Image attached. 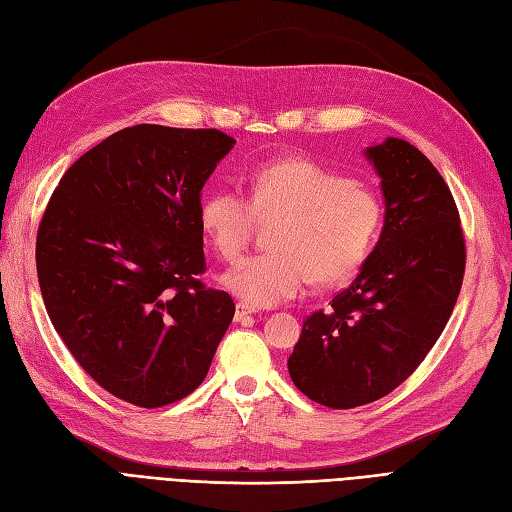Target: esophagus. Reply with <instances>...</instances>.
I'll return each instance as SVG.
<instances>
[{
  "label": "esophagus",
  "mask_w": 512,
  "mask_h": 512,
  "mask_svg": "<svg viewBox=\"0 0 512 512\" xmlns=\"http://www.w3.org/2000/svg\"><path fill=\"white\" fill-rule=\"evenodd\" d=\"M256 310L247 306V303H237V308H234V321H243L247 316H252Z\"/></svg>",
  "instance_id": "1"
}]
</instances>
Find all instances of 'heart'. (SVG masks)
<instances>
[{"label": "heart", "mask_w": 512, "mask_h": 512, "mask_svg": "<svg viewBox=\"0 0 512 512\" xmlns=\"http://www.w3.org/2000/svg\"><path fill=\"white\" fill-rule=\"evenodd\" d=\"M239 191L217 189L200 204V226L213 250L237 260L250 243L256 217H278L269 252L243 258L224 284L252 308H271L314 282L338 284L359 271L383 224L379 193L312 159L260 163Z\"/></svg>", "instance_id": "b5f03b06"}]
</instances>
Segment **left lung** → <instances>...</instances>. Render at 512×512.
Listing matches in <instances>:
<instances>
[{
	"mask_svg": "<svg viewBox=\"0 0 512 512\" xmlns=\"http://www.w3.org/2000/svg\"><path fill=\"white\" fill-rule=\"evenodd\" d=\"M366 157L381 176V239L331 306L303 321L288 357L297 388L331 409L375 403L424 362L465 273L459 209L435 165L396 137Z\"/></svg>",
	"mask_w": 512,
	"mask_h": 512,
	"instance_id": "1",
	"label": "left lung"
}]
</instances>
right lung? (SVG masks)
Segmentation results:
<instances>
[{
	"label": "right lung",
	"instance_id": "1",
	"mask_svg": "<svg viewBox=\"0 0 512 512\" xmlns=\"http://www.w3.org/2000/svg\"><path fill=\"white\" fill-rule=\"evenodd\" d=\"M232 146L217 129L135 124L79 157L40 219L49 319L124 403L157 409L189 396L232 321V297L200 282V191Z\"/></svg>",
	"mask_w": 512,
	"mask_h": 512
}]
</instances>
